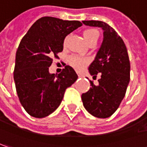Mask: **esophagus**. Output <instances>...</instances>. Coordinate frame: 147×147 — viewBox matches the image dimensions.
Wrapping results in <instances>:
<instances>
[{
  "mask_svg": "<svg viewBox=\"0 0 147 147\" xmlns=\"http://www.w3.org/2000/svg\"><path fill=\"white\" fill-rule=\"evenodd\" d=\"M77 75H78V76H79V77H82V76H83V75H82L81 73H77Z\"/></svg>",
  "mask_w": 147,
  "mask_h": 147,
  "instance_id": "obj_1",
  "label": "esophagus"
}]
</instances>
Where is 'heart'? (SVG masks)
I'll return each mask as SVG.
<instances>
[{
  "label": "heart",
  "mask_w": 147,
  "mask_h": 147,
  "mask_svg": "<svg viewBox=\"0 0 147 147\" xmlns=\"http://www.w3.org/2000/svg\"><path fill=\"white\" fill-rule=\"evenodd\" d=\"M83 36L86 41L89 42L92 40H98L99 33L97 29H87L84 30ZM69 63L76 70L80 71L83 68H85V67L89 63V59L81 56H78V55H72L69 58Z\"/></svg>",
  "instance_id": "b5f03b06"
}]
</instances>
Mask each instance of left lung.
Instances as JSON below:
<instances>
[{
	"instance_id": "obj_1",
	"label": "left lung",
	"mask_w": 147,
	"mask_h": 147,
	"mask_svg": "<svg viewBox=\"0 0 147 147\" xmlns=\"http://www.w3.org/2000/svg\"><path fill=\"white\" fill-rule=\"evenodd\" d=\"M86 25L99 27L104 30V39L94 60L89 67L93 78L100 72L99 85L82 94L86 109L99 118L110 117L123 99L130 80V61L122 38L108 24L99 20H84Z\"/></svg>"
}]
</instances>
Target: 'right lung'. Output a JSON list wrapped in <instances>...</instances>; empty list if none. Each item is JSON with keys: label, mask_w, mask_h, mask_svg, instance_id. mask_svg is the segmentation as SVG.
I'll list each match as a JSON object with an SVG mask.
<instances>
[{"label": "right lung", "mask_w": 147, "mask_h": 147, "mask_svg": "<svg viewBox=\"0 0 147 147\" xmlns=\"http://www.w3.org/2000/svg\"><path fill=\"white\" fill-rule=\"evenodd\" d=\"M82 25L78 20L45 16L38 19L23 37L18 47L14 70L16 92L25 111L34 118H44L58 108L66 89L78 76L70 66L58 75L50 74L53 57L63 50L64 39Z\"/></svg>", "instance_id": "obj_1"}]
</instances>
